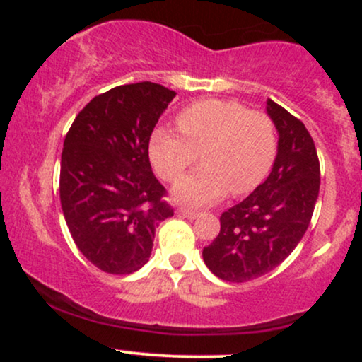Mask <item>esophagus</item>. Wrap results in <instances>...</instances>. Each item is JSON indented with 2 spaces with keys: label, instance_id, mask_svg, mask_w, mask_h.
I'll use <instances>...</instances> for the list:
<instances>
[{
  "label": "esophagus",
  "instance_id": "obj_1",
  "mask_svg": "<svg viewBox=\"0 0 362 362\" xmlns=\"http://www.w3.org/2000/svg\"><path fill=\"white\" fill-rule=\"evenodd\" d=\"M177 214L182 216V218H187V219H195L199 216L197 211H192V209H185V207H178L177 209Z\"/></svg>",
  "mask_w": 362,
  "mask_h": 362
}]
</instances>
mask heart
I'll list each match as a JSON object with an SVG mask.
<instances>
[{"instance_id":"heart-1","label":"heart","mask_w":362,"mask_h":362,"mask_svg":"<svg viewBox=\"0 0 362 362\" xmlns=\"http://www.w3.org/2000/svg\"><path fill=\"white\" fill-rule=\"evenodd\" d=\"M180 132L158 127L149 158L161 178L175 182L201 158L202 167L173 187V197L190 206L219 201L255 189L271 172L279 136L274 120L238 100L207 98L177 115Z\"/></svg>"}]
</instances>
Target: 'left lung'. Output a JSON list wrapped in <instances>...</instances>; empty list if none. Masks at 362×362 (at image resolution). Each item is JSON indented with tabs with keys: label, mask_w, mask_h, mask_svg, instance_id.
I'll return each mask as SVG.
<instances>
[{
	"label": "left lung",
	"mask_w": 362,
	"mask_h": 362,
	"mask_svg": "<svg viewBox=\"0 0 362 362\" xmlns=\"http://www.w3.org/2000/svg\"><path fill=\"white\" fill-rule=\"evenodd\" d=\"M279 132L271 175L242 202L224 211L221 230L202 250L219 279L247 282L282 264L308 230L320 190V161L308 129L300 119L267 100Z\"/></svg>",
	"instance_id": "8db88e82"
}]
</instances>
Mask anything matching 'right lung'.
<instances>
[{"label":"right lung","instance_id":"right-lung-1","mask_svg":"<svg viewBox=\"0 0 362 362\" xmlns=\"http://www.w3.org/2000/svg\"><path fill=\"white\" fill-rule=\"evenodd\" d=\"M175 91L151 81L115 86L73 120L61 155L59 195L78 250L107 274H132L173 216L149 163V138Z\"/></svg>","mask_w":362,"mask_h":362}]
</instances>
